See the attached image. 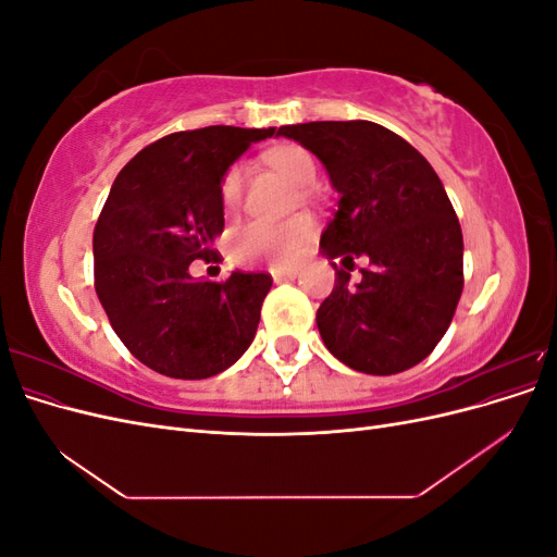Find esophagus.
<instances>
[{
	"instance_id": "esophagus-1",
	"label": "esophagus",
	"mask_w": 557,
	"mask_h": 557,
	"mask_svg": "<svg viewBox=\"0 0 557 557\" xmlns=\"http://www.w3.org/2000/svg\"><path fill=\"white\" fill-rule=\"evenodd\" d=\"M299 276V269H272V278L276 283H283V281H293Z\"/></svg>"
}]
</instances>
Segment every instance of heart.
<instances>
[{
	"instance_id": "heart-1",
	"label": "heart",
	"mask_w": 557,
	"mask_h": 557,
	"mask_svg": "<svg viewBox=\"0 0 557 557\" xmlns=\"http://www.w3.org/2000/svg\"><path fill=\"white\" fill-rule=\"evenodd\" d=\"M267 164L285 181H290L297 188H307L315 181V160L309 150L299 146H278L264 156ZM246 172L242 164H234L225 172L221 181V199L227 211L239 209L244 199ZM301 197H309L301 190ZM315 234V225L309 215H295L293 221L283 225H269L252 221L232 234V256L242 264H290L301 252L307 250Z\"/></svg>"
}]
</instances>
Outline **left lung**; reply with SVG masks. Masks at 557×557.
Listing matches in <instances>:
<instances>
[{
	"instance_id": "left-lung-1",
	"label": "left lung",
	"mask_w": 557,
	"mask_h": 557,
	"mask_svg": "<svg viewBox=\"0 0 557 557\" xmlns=\"http://www.w3.org/2000/svg\"><path fill=\"white\" fill-rule=\"evenodd\" d=\"M325 164L339 193L320 246L330 260L367 256L362 278L334 267V288L315 313L336 360L391 376L425 360L462 295V230L432 164L399 134L369 121L283 125Z\"/></svg>"
}]
</instances>
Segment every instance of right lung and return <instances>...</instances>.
I'll return each mask as SVG.
<instances>
[{
  "label": "right lung",
  "mask_w": 557,
  "mask_h": 557,
  "mask_svg": "<svg viewBox=\"0 0 557 557\" xmlns=\"http://www.w3.org/2000/svg\"><path fill=\"white\" fill-rule=\"evenodd\" d=\"M276 127L211 125L146 146L115 176L92 234L95 290L127 350L158 374L209 379L250 346L269 274L195 281L225 227L221 181Z\"/></svg>",
  "instance_id": "1"
}]
</instances>
